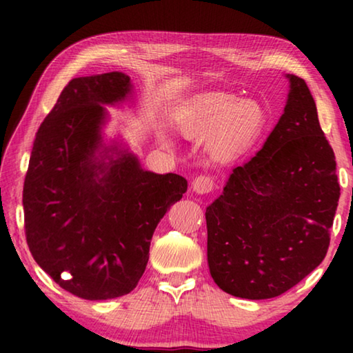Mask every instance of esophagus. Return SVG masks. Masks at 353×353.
<instances>
[{"label": "esophagus", "mask_w": 353, "mask_h": 353, "mask_svg": "<svg viewBox=\"0 0 353 353\" xmlns=\"http://www.w3.org/2000/svg\"><path fill=\"white\" fill-rule=\"evenodd\" d=\"M191 187H193V191L194 193L198 194H207L210 193V191H213L214 188V181L207 174H201L198 176L193 181V183H191Z\"/></svg>", "instance_id": "esophagus-1"}]
</instances>
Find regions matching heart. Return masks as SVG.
<instances>
[{
    "label": "heart",
    "mask_w": 353,
    "mask_h": 353,
    "mask_svg": "<svg viewBox=\"0 0 353 353\" xmlns=\"http://www.w3.org/2000/svg\"><path fill=\"white\" fill-rule=\"evenodd\" d=\"M266 124V110L256 101L230 93H204L190 101L177 121L187 139L210 137V146L219 157L243 152L259 139Z\"/></svg>",
    "instance_id": "obj_1"
}]
</instances>
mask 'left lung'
<instances>
[{"label":"left lung","instance_id":"8db88e82","mask_svg":"<svg viewBox=\"0 0 353 353\" xmlns=\"http://www.w3.org/2000/svg\"><path fill=\"white\" fill-rule=\"evenodd\" d=\"M288 77L277 126L205 212L213 280L252 301L283 294L324 260L341 194L312 93L301 77Z\"/></svg>","mask_w":353,"mask_h":353}]
</instances>
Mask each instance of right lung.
<instances>
[{
	"mask_svg": "<svg viewBox=\"0 0 353 353\" xmlns=\"http://www.w3.org/2000/svg\"><path fill=\"white\" fill-rule=\"evenodd\" d=\"M129 76L71 79L40 124L23 187L25 234L39 266L77 297L132 291L166 210L187 191L182 176L143 171L134 155L101 148V104L123 101ZM111 152L112 154H109Z\"/></svg>",
	"mask_w": 353,
	"mask_h": 353,
	"instance_id": "obj_1",
	"label": "right lung"
}]
</instances>
